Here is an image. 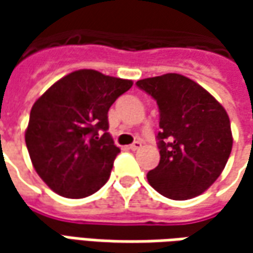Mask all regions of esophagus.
<instances>
[{"mask_svg": "<svg viewBox=\"0 0 253 253\" xmlns=\"http://www.w3.org/2000/svg\"><path fill=\"white\" fill-rule=\"evenodd\" d=\"M141 148H142V143L138 141L133 142L132 145H129V149H131V151H139Z\"/></svg>", "mask_w": 253, "mask_h": 253, "instance_id": "esophagus-1", "label": "esophagus"}]
</instances>
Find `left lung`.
<instances>
[{"mask_svg":"<svg viewBox=\"0 0 253 253\" xmlns=\"http://www.w3.org/2000/svg\"><path fill=\"white\" fill-rule=\"evenodd\" d=\"M159 107V165L148 181L162 196L189 200L218 179L232 149L225 108L200 84L177 73L136 82Z\"/></svg>","mask_w":253,"mask_h":253,"instance_id":"left-lung-1","label":"left lung"}]
</instances>
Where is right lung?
I'll list each match as a JSON object with an SVG mask.
<instances>
[{"label":"right lung","mask_w":253,"mask_h":253,"mask_svg":"<svg viewBox=\"0 0 253 253\" xmlns=\"http://www.w3.org/2000/svg\"><path fill=\"white\" fill-rule=\"evenodd\" d=\"M132 84L83 69L35 101L25 142L36 173L54 193L83 199L107 183L121 152L107 132L108 110Z\"/></svg>","instance_id":"add662e5"}]
</instances>
